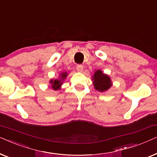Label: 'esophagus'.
I'll return each instance as SVG.
<instances>
[{"label":"esophagus","mask_w":157,"mask_h":157,"mask_svg":"<svg viewBox=\"0 0 157 157\" xmlns=\"http://www.w3.org/2000/svg\"><path fill=\"white\" fill-rule=\"evenodd\" d=\"M76 70L78 71V72H82L83 70V66L81 65V64H78V65H77Z\"/></svg>","instance_id":"esophagus-1"}]
</instances>
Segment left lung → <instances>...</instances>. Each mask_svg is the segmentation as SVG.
<instances>
[{
	"label": "left lung",
	"mask_w": 157,
	"mask_h": 157,
	"mask_svg": "<svg viewBox=\"0 0 157 157\" xmlns=\"http://www.w3.org/2000/svg\"><path fill=\"white\" fill-rule=\"evenodd\" d=\"M92 81L95 89L100 92L106 91L112 86L110 77L104 74L101 70L96 71L92 77Z\"/></svg>",
	"instance_id": "left-lung-1"
}]
</instances>
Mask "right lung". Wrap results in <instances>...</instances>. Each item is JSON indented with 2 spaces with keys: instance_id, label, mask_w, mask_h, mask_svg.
Masks as SVG:
<instances>
[{
  "instance_id": "add662e5",
  "label": "right lung",
  "mask_w": 157,
  "mask_h": 157,
  "mask_svg": "<svg viewBox=\"0 0 157 157\" xmlns=\"http://www.w3.org/2000/svg\"><path fill=\"white\" fill-rule=\"evenodd\" d=\"M68 76V73L63 72L60 74V78L59 79H51L50 83L51 84V88L54 90H59L61 89V85L63 84V81L64 79Z\"/></svg>"
}]
</instances>
